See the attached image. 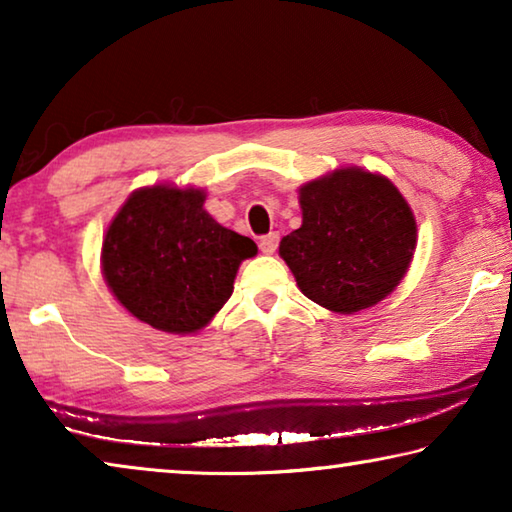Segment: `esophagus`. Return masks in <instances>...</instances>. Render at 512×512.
<instances>
[{
    "label": "esophagus",
    "mask_w": 512,
    "mask_h": 512,
    "mask_svg": "<svg viewBox=\"0 0 512 512\" xmlns=\"http://www.w3.org/2000/svg\"><path fill=\"white\" fill-rule=\"evenodd\" d=\"M277 241H280V235H277V232H268L266 237L259 239V250H262L264 255H273L277 248Z\"/></svg>",
    "instance_id": "34e87169"
}]
</instances>
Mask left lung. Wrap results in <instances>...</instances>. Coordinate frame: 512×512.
Here are the masks:
<instances>
[{"instance_id": "1", "label": "left lung", "mask_w": 512, "mask_h": 512, "mask_svg": "<svg viewBox=\"0 0 512 512\" xmlns=\"http://www.w3.org/2000/svg\"><path fill=\"white\" fill-rule=\"evenodd\" d=\"M302 225L280 241L300 291L336 314L384 300L418 241L409 203L391 180L359 167L336 169L300 187Z\"/></svg>"}]
</instances>
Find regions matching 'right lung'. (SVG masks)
<instances>
[{
	"instance_id": "right-lung-1",
	"label": "right lung",
	"mask_w": 512,
	"mask_h": 512,
	"mask_svg": "<svg viewBox=\"0 0 512 512\" xmlns=\"http://www.w3.org/2000/svg\"><path fill=\"white\" fill-rule=\"evenodd\" d=\"M203 189L142 187L108 225L101 271L115 298L142 323L194 334L228 298L239 264L257 255L253 239L203 210Z\"/></svg>"
}]
</instances>
